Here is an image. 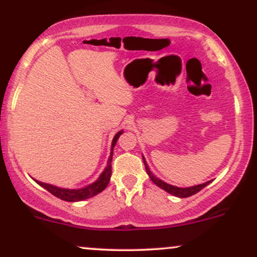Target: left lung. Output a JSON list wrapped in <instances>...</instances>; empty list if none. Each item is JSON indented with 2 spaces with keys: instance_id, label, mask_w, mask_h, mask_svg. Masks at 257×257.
Instances as JSON below:
<instances>
[{
  "instance_id": "8db88e82",
  "label": "left lung",
  "mask_w": 257,
  "mask_h": 257,
  "mask_svg": "<svg viewBox=\"0 0 257 257\" xmlns=\"http://www.w3.org/2000/svg\"><path fill=\"white\" fill-rule=\"evenodd\" d=\"M143 161H144V164H145V169H146L147 175L150 176V179H151V181L153 182V184L157 185L158 187L162 188V190L167 191L168 193L173 194V196H175V197H179V198H186V197H190V196H192V194H196L197 192H199L202 188H204L206 185H209L211 182V181H206V182H204V184L191 186V187H178V186L169 185V184H167V182H164L163 180L158 179L157 176L153 175L151 170H150L149 166H147L146 159L144 156H143Z\"/></svg>"
}]
</instances>
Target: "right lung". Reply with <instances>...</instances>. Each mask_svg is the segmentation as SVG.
Masks as SVG:
<instances>
[{"label":"right lung","mask_w":257,"mask_h":257,"mask_svg":"<svg viewBox=\"0 0 257 257\" xmlns=\"http://www.w3.org/2000/svg\"><path fill=\"white\" fill-rule=\"evenodd\" d=\"M123 131H119L114 135L113 139H112V144H111V153L110 157H108L107 161V166L104 169V172L100 174V176L98 178L96 181H94L93 184L84 186L82 188H77V190H70V188H63V187H58V186L51 185V184H44V182L35 181L37 182L38 185L42 186L43 188H46L48 192H51L53 196L58 197V198L66 200V202H79V200H84L88 198H91V197L96 196V194L104 191L106 187H107L108 182H110L111 179V161H112V155H113V147L116 145L117 140L118 138L122 135Z\"/></svg>","instance_id":"1"}]
</instances>
